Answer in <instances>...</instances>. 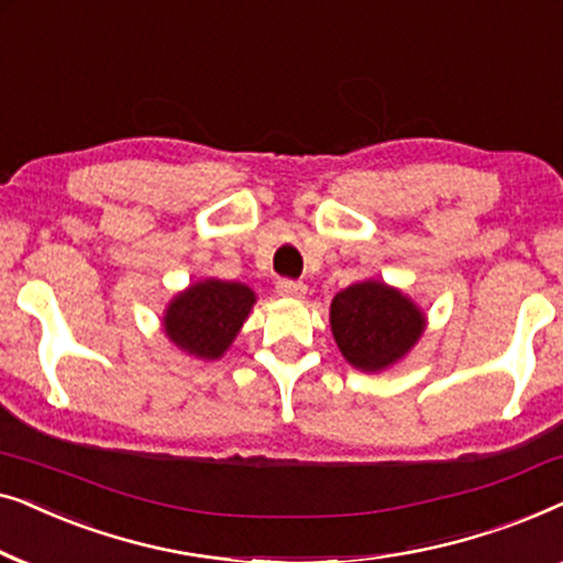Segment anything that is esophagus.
I'll return each mask as SVG.
<instances>
[{"label":"esophagus","instance_id":"34e87169","mask_svg":"<svg viewBox=\"0 0 563 563\" xmlns=\"http://www.w3.org/2000/svg\"><path fill=\"white\" fill-rule=\"evenodd\" d=\"M276 291H279L282 297H305V282H297V279H279L276 282Z\"/></svg>","mask_w":563,"mask_h":563}]
</instances>
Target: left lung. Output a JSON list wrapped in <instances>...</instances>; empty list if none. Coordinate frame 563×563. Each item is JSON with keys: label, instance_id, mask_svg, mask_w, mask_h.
I'll return each mask as SVG.
<instances>
[{"label": "left lung", "instance_id": "8db88e82", "mask_svg": "<svg viewBox=\"0 0 563 563\" xmlns=\"http://www.w3.org/2000/svg\"><path fill=\"white\" fill-rule=\"evenodd\" d=\"M426 318L402 291L379 282H361L338 291L330 328L349 364L379 372L402 358L418 341Z\"/></svg>", "mask_w": 563, "mask_h": 563}]
</instances>
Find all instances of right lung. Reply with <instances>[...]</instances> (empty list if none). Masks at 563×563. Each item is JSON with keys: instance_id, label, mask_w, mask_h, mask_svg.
I'll use <instances>...</instances> for the list:
<instances>
[{"instance_id": "right-lung-1", "label": "right lung", "mask_w": 563, "mask_h": 563, "mask_svg": "<svg viewBox=\"0 0 563 563\" xmlns=\"http://www.w3.org/2000/svg\"><path fill=\"white\" fill-rule=\"evenodd\" d=\"M256 295L238 282H199L168 305L166 335L197 358H220L249 318Z\"/></svg>"}]
</instances>
